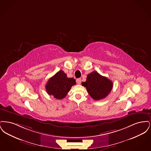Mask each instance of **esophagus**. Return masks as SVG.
<instances>
[{
  "label": "esophagus",
  "mask_w": 151,
  "mask_h": 151,
  "mask_svg": "<svg viewBox=\"0 0 151 151\" xmlns=\"http://www.w3.org/2000/svg\"><path fill=\"white\" fill-rule=\"evenodd\" d=\"M81 79H78L76 80V83H77L78 84H81Z\"/></svg>",
  "instance_id": "esophagus-1"
}]
</instances>
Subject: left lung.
<instances>
[{
	"instance_id": "1",
	"label": "left lung",
	"mask_w": 151,
	"mask_h": 151,
	"mask_svg": "<svg viewBox=\"0 0 151 151\" xmlns=\"http://www.w3.org/2000/svg\"><path fill=\"white\" fill-rule=\"evenodd\" d=\"M86 88L88 93L94 100L105 98L111 92L113 86V82L96 71L89 73L86 81L81 83Z\"/></svg>"
}]
</instances>
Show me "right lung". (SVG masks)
I'll return each mask as SVG.
<instances>
[{"mask_svg": "<svg viewBox=\"0 0 151 151\" xmlns=\"http://www.w3.org/2000/svg\"><path fill=\"white\" fill-rule=\"evenodd\" d=\"M76 84L73 78H68L64 71L60 70L48 80L46 84L47 93L58 100L65 98L73 86Z\"/></svg>", "mask_w": 151, "mask_h": 151, "instance_id": "add662e5", "label": "right lung"}]
</instances>
